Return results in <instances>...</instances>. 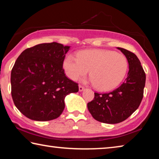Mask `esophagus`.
Listing matches in <instances>:
<instances>
[{
  "label": "esophagus",
  "instance_id": "34e87169",
  "mask_svg": "<svg viewBox=\"0 0 159 159\" xmlns=\"http://www.w3.org/2000/svg\"><path fill=\"white\" fill-rule=\"evenodd\" d=\"M79 91H83V90L85 89L84 87H83V86H82L81 85H79Z\"/></svg>",
  "mask_w": 159,
  "mask_h": 159
}]
</instances>
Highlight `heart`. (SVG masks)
<instances>
[{
  "label": "heart",
  "mask_w": 159,
  "mask_h": 159,
  "mask_svg": "<svg viewBox=\"0 0 159 159\" xmlns=\"http://www.w3.org/2000/svg\"><path fill=\"white\" fill-rule=\"evenodd\" d=\"M128 61L123 54L109 50H88L77 57L69 55L64 69L70 79L76 80L90 70V81L99 90H110L121 83L127 73Z\"/></svg>",
  "instance_id": "1"
}]
</instances>
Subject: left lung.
Here are the masks:
<instances>
[{"label":"left lung","mask_w":159,"mask_h":159,"mask_svg":"<svg viewBox=\"0 0 159 159\" xmlns=\"http://www.w3.org/2000/svg\"><path fill=\"white\" fill-rule=\"evenodd\" d=\"M124 54L129 64L128 76L121 85L110 93H95L88 109L95 120L114 124L123 121L138 108L143 98L146 74L138 57L124 48H118Z\"/></svg>","instance_id":"left-lung-1"}]
</instances>
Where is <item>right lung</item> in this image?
<instances>
[{"instance_id": "add662e5", "label": "right lung", "mask_w": 159, "mask_h": 159, "mask_svg": "<svg viewBox=\"0 0 159 159\" xmlns=\"http://www.w3.org/2000/svg\"><path fill=\"white\" fill-rule=\"evenodd\" d=\"M69 46L56 42L24 50L11 71V94L15 105L31 120L47 121L63 112L64 98L79 91V84L66 76L63 69Z\"/></svg>"}]
</instances>
